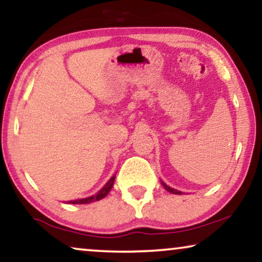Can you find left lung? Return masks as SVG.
Instances as JSON below:
<instances>
[{
    "mask_svg": "<svg viewBox=\"0 0 262 262\" xmlns=\"http://www.w3.org/2000/svg\"><path fill=\"white\" fill-rule=\"evenodd\" d=\"M161 182H162V186H163V187H164V188H166V189H167V191H168V192L173 193V194H181V192H180V191H178V189H174V188H171V187H169V186H168V185H166V184H164V182H163V181H161Z\"/></svg>",
    "mask_w": 262,
    "mask_h": 262,
    "instance_id": "1",
    "label": "left lung"
}]
</instances>
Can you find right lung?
<instances>
[{
    "label": "right lung",
    "mask_w": 262,
    "mask_h": 262,
    "mask_svg": "<svg viewBox=\"0 0 262 262\" xmlns=\"http://www.w3.org/2000/svg\"><path fill=\"white\" fill-rule=\"evenodd\" d=\"M114 180H116V174L113 175L112 178L110 179L108 181H107V184L103 186V187L100 189V191L96 193L94 195H91L88 196V198H83V199H76V200H70V202H68L69 204H89V203H93V202H98V200L105 198V196L108 194L111 189L113 187V184H114Z\"/></svg>",
    "instance_id": "obj_1"
}]
</instances>
